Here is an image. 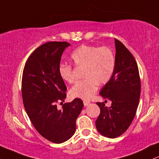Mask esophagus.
Returning <instances> with one entry per match:
<instances>
[{"label":"esophagus","mask_w":159,"mask_h":159,"mask_svg":"<svg viewBox=\"0 0 159 159\" xmlns=\"http://www.w3.org/2000/svg\"><path fill=\"white\" fill-rule=\"evenodd\" d=\"M90 104V102L89 101H84V106H88Z\"/></svg>","instance_id":"34e87169"}]
</instances>
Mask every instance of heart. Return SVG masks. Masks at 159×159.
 <instances>
[{"instance_id":"1","label":"heart","mask_w":159,"mask_h":159,"mask_svg":"<svg viewBox=\"0 0 159 159\" xmlns=\"http://www.w3.org/2000/svg\"><path fill=\"white\" fill-rule=\"evenodd\" d=\"M70 57L77 68L84 69L82 77L84 78L70 90V96L73 98L90 99L97 90L98 85L107 84L114 73L116 57L108 47L82 45L71 54ZM58 74L63 81L69 84L75 81L72 65L60 64Z\"/></svg>"}]
</instances>
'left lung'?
<instances>
[{
    "label": "left lung",
    "instance_id": "1",
    "mask_svg": "<svg viewBox=\"0 0 159 159\" xmlns=\"http://www.w3.org/2000/svg\"><path fill=\"white\" fill-rule=\"evenodd\" d=\"M116 68L111 79L99 94L111 101L107 107L96 102L100 114L96 121L98 132L109 138H117L130 126L135 116L140 95V80L135 59L121 42L114 39Z\"/></svg>",
    "mask_w": 159,
    "mask_h": 159
}]
</instances>
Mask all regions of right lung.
Instances as JSON below:
<instances>
[{"label": "right lung", "instance_id": "1", "mask_svg": "<svg viewBox=\"0 0 159 159\" xmlns=\"http://www.w3.org/2000/svg\"><path fill=\"white\" fill-rule=\"evenodd\" d=\"M69 45L66 42L40 45L27 59L21 81L27 116L43 138L55 143H63L75 134L76 119L84 106L77 98L64 104L62 109L57 107V103L66 97V87L58 74V66L63 51Z\"/></svg>", "mask_w": 159, "mask_h": 159}]
</instances>
